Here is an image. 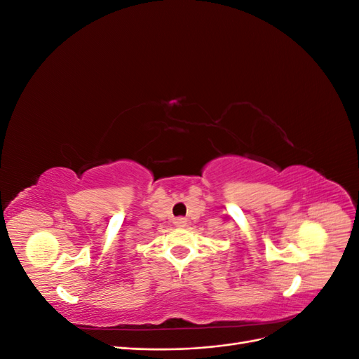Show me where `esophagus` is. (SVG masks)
Returning <instances> with one entry per match:
<instances>
[{
	"label": "esophagus",
	"instance_id": "1",
	"mask_svg": "<svg viewBox=\"0 0 359 359\" xmlns=\"http://www.w3.org/2000/svg\"><path fill=\"white\" fill-rule=\"evenodd\" d=\"M173 224H175L177 227H184V226L187 224V220L184 219V217H178V219L173 220Z\"/></svg>",
	"mask_w": 359,
	"mask_h": 359
}]
</instances>
